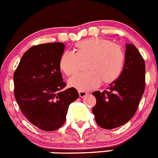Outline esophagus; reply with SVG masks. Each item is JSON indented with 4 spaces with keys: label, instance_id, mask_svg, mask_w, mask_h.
Masks as SVG:
<instances>
[{
    "label": "esophagus",
    "instance_id": "1",
    "mask_svg": "<svg viewBox=\"0 0 158 158\" xmlns=\"http://www.w3.org/2000/svg\"><path fill=\"white\" fill-rule=\"evenodd\" d=\"M88 93L87 92H85V91H79V95L80 97H84L85 96L87 95Z\"/></svg>",
    "mask_w": 158,
    "mask_h": 158
}]
</instances>
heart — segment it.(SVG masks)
Segmentation results:
<instances>
[{
    "label": "heart",
    "instance_id": "heart-1",
    "mask_svg": "<svg viewBox=\"0 0 158 158\" xmlns=\"http://www.w3.org/2000/svg\"><path fill=\"white\" fill-rule=\"evenodd\" d=\"M76 51V53L64 52L59 61L60 69L70 76L79 71L80 60H88L86 65L88 71L71 78L69 80L71 87L87 91L97 87L101 80L104 83H111L122 75L125 55L118 44L103 38L93 37L78 42Z\"/></svg>",
    "mask_w": 158,
    "mask_h": 158
}]
</instances>
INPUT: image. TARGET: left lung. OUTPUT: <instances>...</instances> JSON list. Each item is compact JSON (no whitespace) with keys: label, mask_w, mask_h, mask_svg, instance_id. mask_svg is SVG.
Masks as SVG:
<instances>
[{"label":"left lung","mask_w":158,"mask_h":158,"mask_svg":"<svg viewBox=\"0 0 158 158\" xmlns=\"http://www.w3.org/2000/svg\"><path fill=\"white\" fill-rule=\"evenodd\" d=\"M123 71L104 92L92 93L97 103L93 107L97 125L112 129L127 123L136 112L145 89V62L133 44H126Z\"/></svg>","instance_id":"obj_1"}]
</instances>
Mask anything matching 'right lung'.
I'll return each instance as SVG.
<instances>
[{"mask_svg":"<svg viewBox=\"0 0 158 158\" xmlns=\"http://www.w3.org/2000/svg\"><path fill=\"white\" fill-rule=\"evenodd\" d=\"M65 46L60 42L33 46L24 53L14 73L15 97L28 121L44 131L65 122L71 103L79 98L75 88L63 89L59 67Z\"/></svg>","mask_w":158,"mask_h":158,"instance_id":"right-lung-1","label":"right lung"}]
</instances>
